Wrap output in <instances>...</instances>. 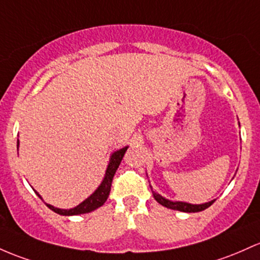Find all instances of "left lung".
Listing matches in <instances>:
<instances>
[{
  "mask_svg": "<svg viewBox=\"0 0 260 260\" xmlns=\"http://www.w3.org/2000/svg\"><path fill=\"white\" fill-rule=\"evenodd\" d=\"M150 190H152V193L154 196V199L159 202V204L162 205V206L168 207V209L172 210H178V211H182V212H200V211L206 210L207 207H210L211 205L215 202V200L212 201L206 202V204H201V205H192V204H187V202H181V201H172V200H168L162 196L156 193L155 191H153L152 186H150Z\"/></svg>",
  "mask_w": 260,
  "mask_h": 260,
  "instance_id": "1",
  "label": "left lung"
}]
</instances>
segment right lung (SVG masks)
Returning <instances> with one entry per match:
<instances>
[{
	"mask_svg": "<svg viewBox=\"0 0 260 260\" xmlns=\"http://www.w3.org/2000/svg\"><path fill=\"white\" fill-rule=\"evenodd\" d=\"M18 143H19V142L17 141V145H18ZM127 148L128 147L122 148V149L117 150V152H115L112 154V155H111L110 162H108V167H107V170H106V175H105V178H104V180H102L101 185H100L98 189H96L95 192H93L92 195L88 196V198L85 200V201H82L81 204L78 205V206L74 207V209H70V210L58 209V207L51 206V205H49V204H47V206L49 207L51 211H54V212L59 213V215H62V216L81 215V213L91 212V211L99 209L100 206H102V205L106 202L108 195H110L111 185H112L113 176H115L116 170L118 169L119 164H121V160L123 159V155H124L125 150H127ZM36 193L39 196V198L42 199V196L39 195L37 191H36Z\"/></svg>",
	"mask_w": 260,
	"mask_h": 260,
	"instance_id": "obj_1",
	"label": "right lung"
}]
</instances>
